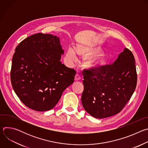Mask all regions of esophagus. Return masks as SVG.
<instances>
[{
    "label": "esophagus",
    "mask_w": 148,
    "mask_h": 148,
    "mask_svg": "<svg viewBox=\"0 0 148 148\" xmlns=\"http://www.w3.org/2000/svg\"><path fill=\"white\" fill-rule=\"evenodd\" d=\"M81 79V77L79 74H77L75 75V81H79V79Z\"/></svg>",
    "instance_id": "34e87169"
}]
</instances>
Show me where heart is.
Segmentation results:
<instances>
[{
    "label": "heart",
    "mask_w": 148,
    "mask_h": 148,
    "mask_svg": "<svg viewBox=\"0 0 148 148\" xmlns=\"http://www.w3.org/2000/svg\"><path fill=\"white\" fill-rule=\"evenodd\" d=\"M101 49L94 45L79 46L77 50L70 47L65 54L64 60L69 66H73L78 60V56L88 57L84 62V66L88 69H95L106 62V58L101 53Z\"/></svg>",
    "instance_id": "1"
}]
</instances>
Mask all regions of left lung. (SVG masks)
I'll return each mask as SVG.
<instances>
[{"instance_id":"left-lung-1","label":"left lung","mask_w":148,"mask_h":148,"mask_svg":"<svg viewBox=\"0 0 148 148\" xmlns=\"http://www.w3.org/2000/svg\"><path fill=\"white\" fill-rule=\"evenodd\" d=\"M84 73L81 102L84 110L96 118H108L121 112L136 86L135 58L127 48L112 65Z\"/></svg>"}]
</instances>
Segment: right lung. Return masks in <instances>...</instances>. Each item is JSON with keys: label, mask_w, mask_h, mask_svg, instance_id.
<instances>
[{"label": "right lung", "mask_w": 148, "mask_h": 148, "mask_svg": "<svg viewBox=\"0 0 148 148\" xmlns=\"http://www.w3.org/2000/svg\"><path fill=\"white\" fill-rule=\"evenodd\" d=\"M64 50L60 38L37 33L17 46L10 73L13 90L26 106L37 111L53 108L74 82L76 71L60 61Z\"/></svg>", "instance_id": "add662e5"}]
</instances>
